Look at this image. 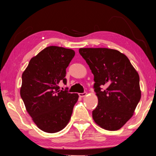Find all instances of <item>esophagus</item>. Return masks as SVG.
Here are the masks:
<instances>
[{"label": "esophagus", "instance_id": "esophagus-1", "mask_svg": "<svg viewBox=\"0 0 156 156\" xmlns=\"http://www.w3.org/2000/svg\"><path fill=\"white\" fill-rule=\"evenodd\" d=\"M78 95H79V97H84L86 96V95H87V92H85L83 93H79Z\"/></svg>", "mask_w": 156, "mask_h": 156}]
</instances>
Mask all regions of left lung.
Returning <instances> with one entry per match:
<instances>
[{
	"mask_svg": "<svg viewBox=\"0 0 156 156\" xmlns=\"http://www.w3.org/2000/svg\"><path fill=\"white\" fill-rule=\"evenodd\" d=\"M79 53L94 75L93 87L98 105L92 111L93 119L103 129H120L131 118L140 101L138 73L128 58L118 50L80 48Z\"/></svg>",
	"mask_w": 156,
	"mask_h": 156,
	"instance_id": "obj_1",
	"label": "left lung"
}]
</instances>
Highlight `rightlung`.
Instances as JSON below:
<instances>
[{
  "label": "right lung",
  "instance_id": "add662e5",
  "mask_svg": "<svg viewBox=\"0 0 156 156\" xmlns=\"http://www.w3.org/2000/svg\"><path fill=\"white\" fill-rule=\"evenodd\" d=\"M75 56L71 49L49 46L30 60L22 74L20 95L27 112L39 129L55 133L70 120L78 94L60 90L66 84V69Z\"/></svg>",
  "mask_w": 156,
  "mask_h": 156
}]
</instances>
